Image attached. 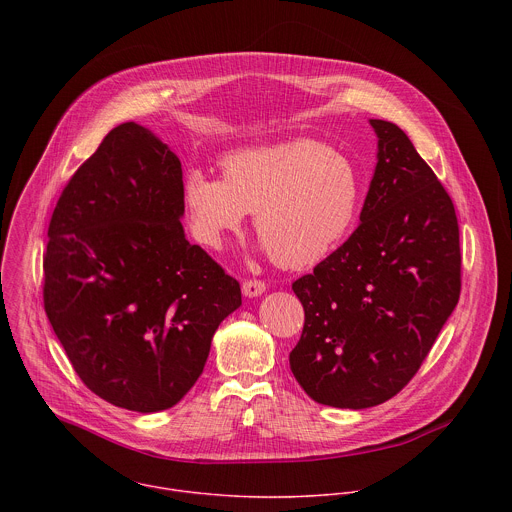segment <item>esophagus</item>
<instances>
[{
  "label": "esophagus",
  "instance_id": "esophagus-1",
  "mask_svg": "<svg viewBox=\"0 0 512 512\" xmlns=\"http://www.w3.org/2000/svg\"><path fill=\"white\" fill-rule=\"evenodd\" d=\"M261 294H265V281H261V279H245L243 281V296L257 298Z\"/></svg>",
  "mask_w": 512,
  "mask_h": 512
}]
</instances>
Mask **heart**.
<instances>
[{
	"mask_svg": "<svg viewBox=\"0 0 512 512\" xmlns=\"http://www.w3.org/2000/svg\"><path fill=\"white\" fill-rule=\"evenodd\" d=\"M360 194L354 164L316 139L237 150L223 160V180L192 170L182 188L202 245L218 249L253 212L261 247L283 269L320 263L352 227Z\"/></svg>",
	"mask_w": 512,
	"mask_h": 512,
	"instance_id": "b5f03b06",
	"label": "heart"
}]
</instances>
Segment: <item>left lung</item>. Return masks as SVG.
<instances>
[{"label": "left lung", "mask_w": 512, "mask_h": 512, "mask_svg": "<svg viewBox=\"0 0 512 512\" xmlns=\"http://www.w3.org/2000/svg\"><path fill=\"white\" fill-rule=\"evenodd\" d=\"M379 137L360 225L294 281L306 322L289 352L302 389L322 405L367 409L419 371L460 300V231L450 194L391 121Z\"/></svg>", "instance_id": "left-lung-1"}]
</instances>
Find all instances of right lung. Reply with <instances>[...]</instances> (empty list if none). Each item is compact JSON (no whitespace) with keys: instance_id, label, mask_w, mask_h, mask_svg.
<instances>
[{"instance_id":"1","label":"right lung","mask_w":512,"mask_h":512,"mask_svg":"<svg viewBox=\"0 0 512 512\" xmlns=\"http://www.w3.org/2000/svg\"><path fill=\"white\" fill-rule=\"evenodd\" d=\"M182 164L150 129H111L62 190L48 227L44 310L72 369L111 405L174 407L202 375L241 285L180 218Z\"/></svg>"}]
</instances>
